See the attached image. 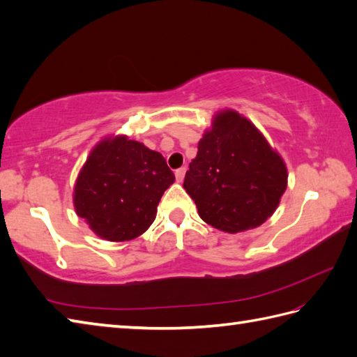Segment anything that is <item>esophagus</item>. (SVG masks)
I'll return each mask as SVG.
<instances>
[{"mask_svg":"<svg viewBox=\"0 0 357 357\" xmlns=\"http://www.w3.org/2000/svg\"><path fill=\"white\" fill-rule=\"evenodd\" d=\"M185 174H186V168H178V169L176 171V180L178 181V183H181V181H183Z\"/></svg>","mask_w":357,"mask_h":357,"instance_id":"esophagus-1","label":"esophagus"}]
</instances>
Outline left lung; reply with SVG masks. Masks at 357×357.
I'll return each mask as SVG.
<instances>
[{
    "mask_svg": "<svg viewBox=\"0 0 357 357\" xmlns=\"http://www.w3.org/2000/svg\"><path fill=\"white\" fill-rule=\"evenodd\" d=\"M183 188L203 221L236 234L261 226L278 208L287 168L255 125L225 109L199 142Z\"/></svg>",
    "mask_w": 357,
    "mask_h": 357,
    "instance_id": "8db88e82",
    "label": "left lung"
}]
</instances>
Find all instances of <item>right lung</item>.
<instances>
[{"label": "right lung", "instance_id": "add662e5", "mask_svg": "<svg viewBox=\"0 0 357 357\" xmlns=\"http://www.w3.org/2000/svg\"><path fill=\"white\" fill-rule=\"evenodd\" d=\"M176 177L165 157L126 136L104 139L79 172L73 203L91 231L108 241L137 238Z\"/></svg>", "mask_w": 357, "mask_h": 357}]
</instances>
